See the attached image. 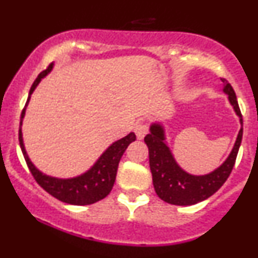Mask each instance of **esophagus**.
Wrapping results in <instances>:
<instances>
[{"mask_svg": "<svg viewBox=\"0 0 258 258\" xmlns=\"http://www.w3.org/2000/svg\"><path fill=\"white\" fill-rule=\"evenodd\" d=\"M135 134H136L137 139L139 140L144 139L146 135L148 134L147 123H145V122H137V123L135 124Z\"/></svg>", "mask_w": 258, "mask_h": 258, "instance_id": "34e87169", "label": "esophagus"}]
</instances>
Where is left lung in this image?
<instances>
[{
    "mask_svg": "<svg viewBox=\"0 0 258 258\" xmlns=\"http://www.w3.org/2000/svg\"><path fill=\"white\" fill-rule=\"evenodd\" d=\"M221 80L225 83L223 92L227 95L233 111L240 118L241 128L231 153L226 158L225 162L218 166L216 170L206 175H191L181 168V166L176 162L173 157L172 151L168 147L167 141H166L165 127L160 122H152L150 126V134L145 137V142L148 147V156H150V168L152 173L153 187L157 196L167 204L177 205V206H191V205L205 201L221 188L235 166L242 141V134H243V128H242L243 121H242L237 97H236L232 86L225 79Z\"/></svg>",
    "mask_w": 258,
    "mask_h": 258,
    "instance_id": "8db88e82",
    "label": "left lung"
}]
</instances>
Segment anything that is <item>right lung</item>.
Wrapping results in <instances>:
<instances>
[{"mask_svg":"<svg viewBox=\"0 0 258 258\" xmlns=\"http://www.w3.org/2000/svg\"><path fill=\"white\" fill-rule=\"evenodd\" d=\"M52 69H53V63L49 64L46 71L41 72L38 75L37 79L33 82L32 87H31L30 93H28L27 102H26L25 108H23L22 113H21L20 134H18L21 150H22L23 157H25L26 163H27L32 176L37 181V183L45 191H47L49 195H52V196L56 197L59 201L64 202V204L76 205V206L92 205L95 202L100 201V200L105 199L111 192L114 179H116L119 160H121L122 155L124 153L126 148L128 147V145L136 140V135L134 132H130L123 139L114 141L112 145L106 148L105 152L98 157V160L93 163V166L90 170L81 173L76 177L58 178L52 177V176L41 172L33 165L32 161L28 157L27 152H26L22 137V121L25 118L26 107H27L28 102H30L31 95H32L35 88L37 87L38 83L42 81L43 77L47 76L49 72L52 71Z\"/></svg>","mask_w":258,"mask_h":258,"instance_id":"add662e5","label":"right lung"}]
</instances>
